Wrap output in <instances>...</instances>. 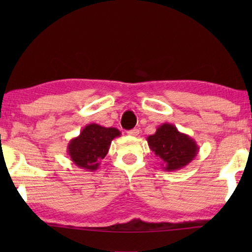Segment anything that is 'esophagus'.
<instances>
[{
  "mask_svg": "<svg viewBox=\"0 0 252 252\" xmlns=\"http://www.w3.org/2000/svg\"><path fill=\"white\" fill-rule=\"evenodd\" d=\"M139 132H140V131H139L138 129H132V130L127 131V134L131 135V136H136V135L139 134Z\"/></svg>",
  "mask_w": 252,
  "mask_h": 252,
  "instance_id": "esophagus-1",
  "label": "esophagus"
}]
</instances>
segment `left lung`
Returning <instances> with one entry per match:
<instances>
[{
    "mask_svg": "<svg viewBox=\"0 0 252 252\" xmlns=\"http://www.w3.org/2000/svg\"><path fill=\"white\" fill-rule=\"evenodd\" d=\"M147 141L151 150L162 160V168L168 172L185 168L199 152L197 142L171 123L158 126L156 133L149 135Z\"/></svg>",
    "mask_w": 252,
    "mask_h": 252,
    "instance_id": "1",
    "label": "left lung"
}]
</instances>
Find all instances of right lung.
<instances>
[{
  "instance_id": "1",
  "label": "right lung",
  "mask_w": 252,
  "mask_h": 252,
  "mask_svg": "<svg viewBox=\"0 0 252 252\" xmlns=\"http://www.w3.org/2000/svg\"><path fill=\"white\" fill-rule=\"evenodd\" d=\"M121 135L117 127H105L96 123L85 126L80 135L67 144V155L79 168L95 171L100 161L108 155L111 142Z\"/></svg>"
}]
</instances>
